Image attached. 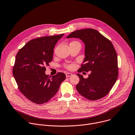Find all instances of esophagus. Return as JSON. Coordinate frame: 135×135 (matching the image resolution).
I'll use <instances>...</instances> for the list:
<instances>
[{
	"label": "esophagus",
	"mask_w": 135,
	"mask_h": 135,
	"mask_svg": "<svg viewBox=\"0 0 135 135\" xmlns=\"http://www.w3.org/2000/svg\"><path fill=\"white\" fill-rule=\"evenodd\" d=\"M72 75H73V74H71V73H66V77H70V76H71Z\"/></svg>",
	"instance_id": "obj_1"
}]
</instances>
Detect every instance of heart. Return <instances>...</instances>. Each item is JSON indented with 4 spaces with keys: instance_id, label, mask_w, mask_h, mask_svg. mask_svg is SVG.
<instances>
[{
    "instance_id": "1",
    "label": "heart",
    "mask_w": 135,
    "mask_h": 135,
    "mask_svg": "<svg viewBox=\"0 0 135 135\" xmlns=\"http://www.w3.org/2000/svg\"><path fill=\"white\" fill-rule=\"evenodd\" d=\"M73 42H78V41H73L71 43H73ZM65 67L66 68H67L68 69H73L74 68L75 66H74V65L73 64H66V65H65Z\"/></svg>"
}]
</instances>
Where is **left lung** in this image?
<instances>
[{
  "mask_svg": "<svg viewBox=\"0 0 135 135\" xmlns=\"http://www.w3.org/2000/svg\"><path fill=\"white\" fill-rule=\"evenodd\" d=\"M67 37L79 38L85 43V58L78 71L91 72L87 78L77 74L79 78L76 86L77 91L91 101L105 97L114 85L119 73L117 54L112 42L93 28L75 31Z\"/></svg>",
  "mask_w": 135,
  "mask_h": 135,
  "instance_id": "left-lung-1",
  "label": "left lung"
}]
</instances>
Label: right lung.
Segmentation results:
<instances>
[{
	"label": "right lung",
	"instance_id": "1",
	"mask_svg": "<svg viewBox=\"0 0 135 135\" xmlns=\"http://www.w3.org/2000/svg\"><path fill=\"white\" fill-rule=\"evenodd\" d=\"M64 34L35 38L29 41L17 52L13 68L20 92L37 104L48 102L66 79L63 73L52 77L45 74L46 67L53 59L54 49Z\"/></svg>",
	"mask_w": 135,
	"mask_h": 135
}]
</instances>
